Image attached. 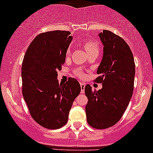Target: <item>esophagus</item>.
Here are the masks:
<instances>
[{
	"instance_id": "34e87169",
	"label": "esophagus",
	"mask_w": 153,
	"mask_h": 153,
	"mask_svg": "<svg viewBox=\"0 0 153 153\" xmlns=\"http://www.w3.org/2000/svg\"><path fill=\"white\" fill-rule=\"evenodd\" d=\"M81 92L84 93V89H85V84L84 83H81Z\"/></svg>"
}]
</instances>
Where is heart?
I'll return each instance as SVG.
<instances>
[{"label": "heart", "instance_id": "1", "mask_svg": "<svg viewBox=\"0 0 153 153\" xmlns=\"http://www.w3.org/2000/svg\"><path fill=\"white\" fill-rule=\"evenodd\" d=\"M83 45H84V48H85L86 52H87L88 54L90 53V52H95V51L99 50V46H98V44L94 40L90 39V38H84L82 41ZM70 47H69L67 49V52H66V55L67 56H69L70 55ZM74 74L76 75L77 77L81 78H85V74L81 70H78V69H76V70L74 71Z\"/></svg>", "mask_w": 153, "mask_h": 153}]
</instances>
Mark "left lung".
Masks as SVG:
<instances>
[{"instance_id": "1", "label": "left lung", "mask_w": 153, "mask_h": 153, "mask_svg": "<svg viewBox=\"0 0 153 153\" xmlns=\"http://www.w3.org/2000/svg\"><path fill=\"white\" fill-rule=\"evenodd\" d=\"M98 35L104 55L95 81L101 83L102 89L92 90L87 84L84 89L88 124L102 129L115 125L124 113L133 92L135 67L132 51L122 38L109 30Z\"/></svg>"}]
</instances>
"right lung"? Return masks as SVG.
<instances>
[{
	"label": "right lung",
	"mask_w": 153,
	"mask_h": 153,
	"mask_svg": "<svg viewBox=\"0 0 153 153\" xmlns=\"http://www.w3.org/2000/svg\"><path fill=\"white\" fill-rule=\"evenodd\" d=\"M70 34L61 30L39 34L23 60V96L32 118L47 129H59L67 124L72 103L81 92L75 78H69L64 84L57 79L72 40Z\"/></svg>",
	"instance_id": "1"
}]
</instances>
